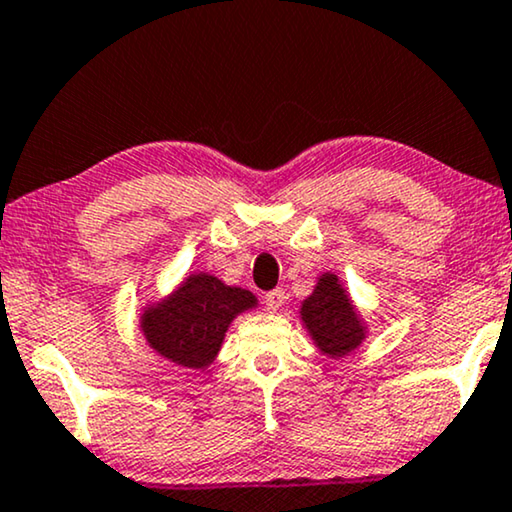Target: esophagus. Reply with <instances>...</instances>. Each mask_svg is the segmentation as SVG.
Returning <instances> with one entry per match:
<instances>
[{
  "mask_svg": "<svg viewBox=\"0 0 512 512\" xmlns=\"http://www.w3.org/2000/svg\"><path fill=\"white\" fill-rule=\"evenodd\" d=\"M284 291L282 289H272V291H268V294L263 296V303H265V308L270 310V313H277V310L282 308V303H284Z\"/></svg>",
  "mask_w": 512,
  "mask_h": 512,
  "instance_id": "esophagus-1",
  "label": "esophagus"
}]
</instances>
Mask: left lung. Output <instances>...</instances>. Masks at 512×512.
Segmentation results:
<instances>
[{
  "label": "left lung",
  "instance_id": "8db88e82",
  "mask_svg": "<svg viewBox=\"0 0 512 512\" xmlns=\"http://www.w3.org/2000/svg\"><path fill=\"white\" fill-rule=\"evenodd\" d=\"M301 320L320 353L329 357H345L360 348L367 327L357 315L348 291L338 275L324 272L317 280L313 294L301 303Z\"/></svg>",
  "mask_w": 512,
  "mask_h": 512
}]
</instances>
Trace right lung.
Masks as SVG:
<instances>
[{
	"label": "right lung",
	"instance_id": "1",
	"mask_svg": "<svg viewBox=\"0 0 512 512\" xmlns=\"http://www.w3.org/2000/svg\"><path fill=\"white\" fill-rule=\"evenodd\" d=\"M256 303L251 291L195 272L174 294L143 310L141 331L157 355L178 367L204 369L216 360L230 322Z\"/></svg>",
	"mask_w": 512,
	"mask_h": 512
}]
</instances>
